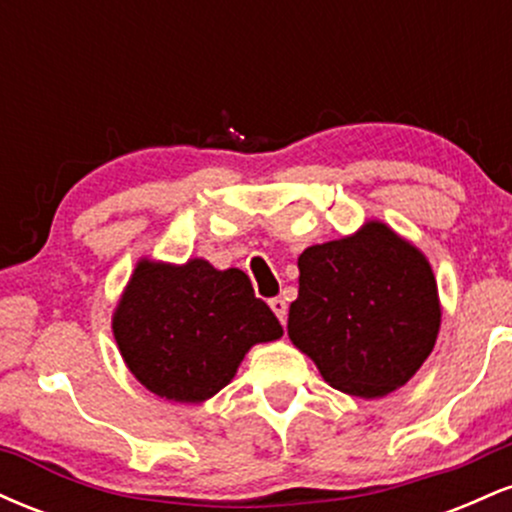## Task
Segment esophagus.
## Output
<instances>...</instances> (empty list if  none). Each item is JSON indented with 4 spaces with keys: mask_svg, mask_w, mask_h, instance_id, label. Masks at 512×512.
<instances>
[{
    "mask_svg": "<svg viewBox=\"0 0 512 512\" xmlns=\"http://www.w3.org/2000/svg\"><path fill=\"white\" fill-rule=\"evenodd\" d=\"M269 308H272V313L279 317L281 322H286V310H289V305H286L284 298H272V301H269Z\"/></svg>",
    "mask_w": 512,
    "mask_h": 512,
    "instance_id": "esophagus-1",
    "label": "esophagus"
}]
</instances>
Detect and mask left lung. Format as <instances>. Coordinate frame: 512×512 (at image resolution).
<instances>
[{
  "label": "left lung",
  "instance_id": "1",
  "mask_svg": "<svg viewBox=\"0 0 512 512\" xmlns=\"http://www.w3.org/2000/svg\"><path fill=\"white\" fill-rule=\"evenodd\" d=\"M289 339L325 383L361 399L407 385L440 332V296L428 257L370 219L351 236L310 245L298 257Z\"/></svg>",
  "mask_w": 512,
  "mask_h": 512
}]
</instances>
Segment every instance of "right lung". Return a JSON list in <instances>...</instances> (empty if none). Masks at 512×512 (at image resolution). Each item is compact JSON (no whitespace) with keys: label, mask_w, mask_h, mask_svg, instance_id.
I'll return each instance as SVG.
<instances>
[{"label":"right lung","mask_w":512,"mask_h":512,"mask_svg":"<svg viewBox=\"0 0 512 512\" xmlns=\"http://www.w3.org/2000/svg\"><path fill=\"white\" fill-rule=\"evenodd\" d=\"M113 334L129 373L168 402H207L236 378L255 344L284 334L248 274L142 257L113 310Z\"/></svg>","instance_id":"add662e5"}]
</instances>
